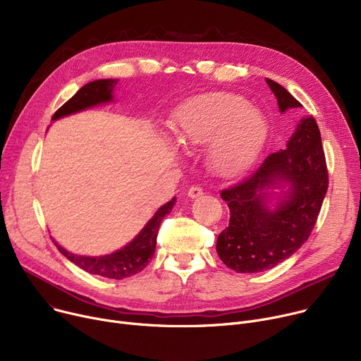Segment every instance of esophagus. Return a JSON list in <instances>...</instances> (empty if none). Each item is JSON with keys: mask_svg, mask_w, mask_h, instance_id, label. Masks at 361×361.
Masks as SVG:
<instances>
[{"mask_svg": "<svg viewBox=\"0 0 361 361\" xmlns=\"http://www.w3.org/2000/svg\"><path fill=\"white\" fill-rule=\"evenodd\" d=\"M202 195H204V190H202V188H201V186L193 185V186H190V188H189V190H188V197H189V198H192V200L200 198V197H202Z\"/></svg>", "mask_w": 361, "mask_h": 361, "instance_id": "34e87169", "label": "esophagus"}]
</instances>
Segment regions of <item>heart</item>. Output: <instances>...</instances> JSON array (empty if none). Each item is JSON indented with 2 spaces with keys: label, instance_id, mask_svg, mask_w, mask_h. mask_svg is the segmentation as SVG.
Returning a JSON list of instances; mask_svg holds the SVG:
<instances>
[{
  "label": "heart",
  "instance_id": "obj_1",
  "mask_svg": "<svg viewBox=\"0 0 361 361\" xmlns=\"http://www.w3.org/2000/svg\"><path fill=\"white\" fill-rule=\"evenodd\" d=\"M176 134L188 146L211 142V159L221 175L244 172L259 156L267 123L250 102L233 94H211L185 104L176 114Z\"/></svg>",
  "mask_w": 361,
  "mask_h": 361
}]
</instances>
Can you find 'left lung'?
Instances as JSON below:
<instances>
[{
  "label": "left lung",
  "mask_w": 361,
  "mask_h": 361,
  "mask_svg": "<svg viewBox=\"0 0 361 361\" xmlns=\"http://www.w3.org/2000/svg\"><path fill=\"white\" fill-rule=\"evenodd\" d=\"M281 113L300 102L282 85L266 79ZM285 183L288 192L276 210L267 207L264 188ZM328 189L321 133L314 117L302 118L286 149L269 154L259 169L221 190L230 224L216 240V253L237 273H256L290 257L315 227Z\"/></svg>",
  "instance_id": "left-lung-1"
}]
</instances>
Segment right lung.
<instances>
[{
	"label": "right lung",
	"mask_w": 361,
	"mask_h": 361,
	"mask_svg": "<svg viewBox=\"0 0 361 361\" xmlns=\"http://www.w3.org/2000/svg\"><path fill=\"white\" fill-rule=\"evenodd\" d=\"M116 85L117 79H99L90 82L85 87H82L69 101H66L56 113L53 114L51 120H58L72 113H78V111H82L88 106L111 101L113 99L111 92H113V88ZM175 200L176 198L160 207L154 216L146 224V227L137 234V237L116 253L99 257L76 256L65 250V248L61 247L58 243L54 244H56L58 250L78 267L84 269L91 274H98L109 277V279L121 281L124 277H130L138 271H142L152 260L156 250V240L161 219L164 215H168L172 211Z\"/></svg>",
	"instance_id": "1"
}]
</instances>
